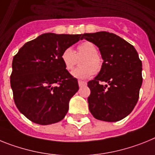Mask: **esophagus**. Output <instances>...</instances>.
Wrapping results in <instances>:
<instances>
[{
    "mask_svg": "<svg viewBox=\"0 0 155 155\" xmlns=\"http://www.w3.org/2000/svg\"><path fill=\"white\" fill-rule=\"evenodd\" d=\"M78 83H79V87H83V86L87 85V83L84 81H82V80H78Z\"/></svg>",
    "mask_w": 155,
    "mask_h": 155,
    "instance_id": "34e87169",
    "label": "esophagus"
}]
</instances>
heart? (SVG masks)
<instances>
[{
	"label": "heart",
	"mask_w": 155,
	"mask_h": 155,
	"mask_svg": "<svg viewBox=\"0 0 155 155\" xmlns=\"http://www.w3.org/2000/svg\"><path fill=\"white\" fill-rule=\"evenodd\" d=\"M97 48L93 43L85 41L77 47L76 53L72 48H67L61 54V59L65 69L71 71L77 62V58L83 57L80 66L74 69L72 75L79 79H86L101 70L103 60L98 54Z\"/></svg>",
	"instance_id": "heart-1"
}]
</instances>
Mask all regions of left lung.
<instances>
[{
  "label": "left lung",
  "mask_w": 155,
  "mask_h": 155,
  "mask_svg": "<svg viewBox=\"0 0 155 155\" xmlns=\"http://www.w3.org/2000/svg\"><path fill=\"white\" fill-rule=\"evenodd\" d=\"M83 37L97 46L104 60L100 72L87 83L90 111L98 120H121L131 113L139 98L143 78L138 53L114 33L102 31L84 33Z\"/></svg>",
  "instance_id": "obj_1"
}]
</instances>
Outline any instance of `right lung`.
<instances>
[{
    "instance_id": "right-lung-1",
    "label": "right lung",
    "mask_w": 155,
    "mask_h": 155,
    "mask_svg": "<svg viewBox=\"0 0 155 155\" xmlns=\"http://www.w3.org/2000/svg\"><path fill=\"white\" fill-rule=\"evenodd\" d=\"M81 36L44 33L25 43L13 58L10 82L15 104L33 122L53 124L68 112L79 85L64 68L61 54L83 40Z\"/></svg>"
}]
</instances>
